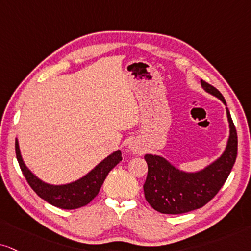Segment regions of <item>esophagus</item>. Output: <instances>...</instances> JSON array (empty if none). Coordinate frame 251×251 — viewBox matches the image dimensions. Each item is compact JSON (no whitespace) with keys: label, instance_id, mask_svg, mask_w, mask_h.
Listing matches in <instances>:
<instances>
[{"label":"esophagus","instance_id":"esophagus-1","mask_svg":"<svg viewBox=\"0 0 251 251\" xmlns=\"http://www.w3.org/2000/svg\"><path fill=\"white\" fill-rule=\"evenodd\" d=\"M129 148H130L132 152H135V153H136V152H138V151H140V145L136 144V143H131L130 145H129Z\"/></svg>","mask_w":251,"mask_h":251}]
</instances>
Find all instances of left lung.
Returning <instances> with one entry per match:
<instances>
[{
    "instance_id": "1",
    "label": "left lung",
    "mask_w": 251,
    "mask_h": 251,
    "mask_svg": "<svg viewBox=\"0 0 251 251\" xmlns=\"http://www.w3.org/2000/svg\"><path fill=\"white\" fill-rule=\"evenodd\" d=\"M206 92L226 104L225 98L214 86L201 80ZM230 135L224 154L216 162L197 173L179 171L163 157L145 154L148 176L144 196L153 209L163 214H182L201 208L221 190L233 169L237 156V132L227 109Z\"/></svg>"
}]
</instances>
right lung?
Masks as SVG:
<instances>
[{
	"mask_svg": "<svg viewBox=\"0 0 251 251\" xmlns=\"http://www.w3.org/2000/svg\"><path fill=\"white\" fill-rule=\"evenodd\" d=\"M15 150H16V158L20 164V168L25 177L27 184L36 192L38 197L48 201L52 206L61 209H75L86 206L99 194V191L107 178L108 173L122 160V153L120 150L115 151L108 156L94 170H92L88 175L79 179V180L71 182L61 186H54L43 182L40 179L32 175L21 157L18 142H15Z\"/></svg>",
	"mask_w": 251,
	"mask_h": 251,
	"instance_id": "obj_1",
	"label": "right lung"
}]
</instances>
